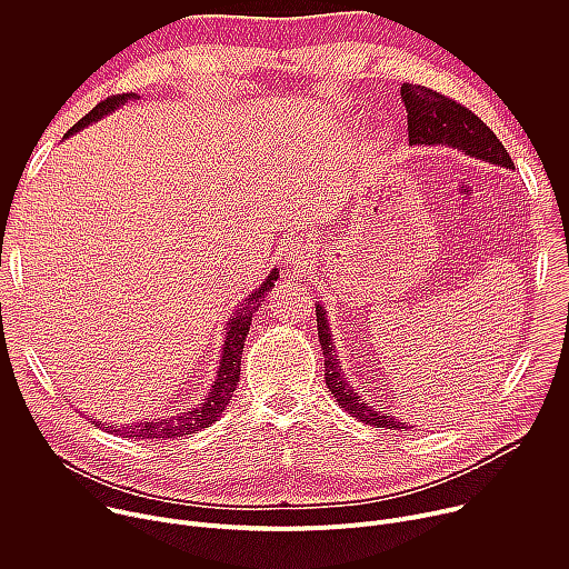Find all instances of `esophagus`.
Instances as JSON below:
<instances>
[{"mask_svg":"<svg viewBox=\"0 0 569 569\" xmlns=\"http://www.w3.org/2000/svg\"><path fill=\"white\" fill-rule=\"evenodd\" d=\"M303 254L306 252H303L301 242L297 238H290V240H286L283 246H281V257H283L286 263H299L303 259Z\"/></svg>","mask_w":569,"mask_h":569,"instance_id":"34e87169","label":"esophagus"}]
</instances>
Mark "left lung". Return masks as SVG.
Here are the masks:
<instances>
[{
    "instance_id": "1",
    "label": "left lung",
    "mask_w": 569,
    "mask_h": 569,
    "mask_svg": "<svg viewBox=\"0 0 569 569\" xmlns=\"http://www.w3.org/2000/svg\"><path fill=\"white\" fill-rule=\"evenodd\" d=\"M400 101L405 110H408V137L412 146H450L477 159L493 161V164L505 169H513L511 154L496 137V132L459 101L437 90L412 83L400 86ZM317 336L323 351V371H327L323 378H327L331 393L342 408L362 423L400 430L402 423H398V419L376 412L345 380L333 349L327 312H323L321 306H317Z\"/></svg>"
}]
</instances>
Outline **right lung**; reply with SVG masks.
<instances>
[{
	"label": "right lung",
	"instance_id": "1",
	"mask_svg": "<svg viewBox=\"0 0 569 569\" xmlns=\"http://www.w3.org/2000/svg\"><path fill=\"white\" fill-rule=\"evenodd\" d=\"M128 99H134V94L130 92V94L108 97L90 114H86L76 126H71V130L67 134H73L80 128H86L88 123L101 119L103 114L112 112L114 108H119ZM277 279H279V272L272 270L270 277L263 281V286L257 292H252L250 299L242 303V308H238L236 315L231 317L229 329H227V340H224V347H222V360H220L218 378L211 385L209 396L198 405V408H191V410H184V412L171 415V417L143 419L139 423H128V426H103L101 421H94V423L106 428L112 435L123 437V439L159 441V439H176V437L193 435L202 428H209L213 421H218V417L224 412V408L229 405L231 393L236 391V385H238V378H240V358H242V347H246V338L250 336L252 315L257 312V308L261 306L263 297L268 295V290L274 286Z\"/></svg>",
	"mask_w": 569,
	"mask_h": 569
}]
</instances>
